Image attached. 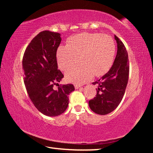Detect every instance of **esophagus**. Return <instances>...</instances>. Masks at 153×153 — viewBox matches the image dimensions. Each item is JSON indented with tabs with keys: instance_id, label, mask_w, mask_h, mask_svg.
Returning a JSON list of instances; mask_svg holds the SVG:
<instances>
[{
	"instance_id": "1",
	"label": "esophagus",
	"mask_w": 153,
	"mask_h": 153,
	"mask_svg": "<svg viewBox=\"0 0 153 153\" xmlns=\"http://www.w3.org/2000/svg\"><path fill=\"white\" fill-rule=\"evenodd\" d=\"M74 86H75V88H76V89H78L79 88H80V86H79V85H77V84L75 85Z\"/></svg>"
}]
</instances>
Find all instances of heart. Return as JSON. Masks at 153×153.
I'll use <instances>...</instances> for the list:
<instances>
[{
    "mask_svg": "<svg viewBox=\"0 0 153 153\" xmlns=\"http://www.w3.org/2000/svg\"><path fill=\"white\" fill-rule=\"evenodd\" d=\"M115 55V45L109 36L102 33H83L71 36L67 46L57 51L59 67L65 71L79 59L82 63L67 70L65 78L69 82L83 84L93 76L107 73Z\"/></svg>",
    "mask_w": 153,
    "mask_h": 153,
    "instance_id": "heart-1",
    "label": "heart"
}]
</instances>
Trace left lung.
I'll list each match as a JSON object with an SVG mask.
<instances>
[{"mask_svg":"<svg viewBox=\"0 0 153 153\" xmlns=\"http://www.w3.org/2000/svg\"><path fill=\"white\" fill-rule=\"evenodd\" d=\"M117 43V55L112 67L101 78L93 82L97 85V95L89 100L91 110L99 115H107L117 107L126 92L129 77V59L123 43L115 36Z\"/></svg>","mask_w":153,"mask_h":153,"instance_id":"1","label":"left lung"}]
</instances>
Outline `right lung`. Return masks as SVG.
I'll return each instance as SVG.
<instances>
[{"label":"right lung","mask_w":153,"mask_h":153,"mask_svg":"<svg viewBox=\"0 0 153 153\" xmlns=\"http://www.w3.org/2000/svg\"><path fill=\"white\" fill-rule=\"evenodd\" d=\"M61 41L59 33L42 31L33 38L25 49L22 65L24 84L30 100L42 114L50 117L61 115L67 109L73 84L54 86L64 76L58 69L56 51Z\"/></svg>","instance_id":"right-lung-1"}]
</instances>
